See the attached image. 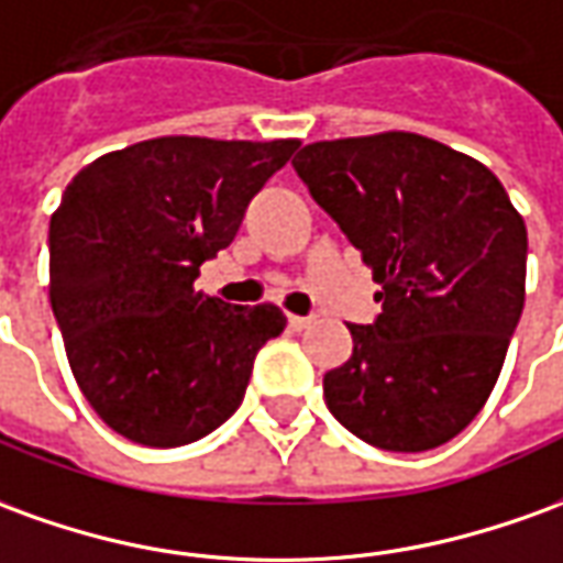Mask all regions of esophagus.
<instances>
[{
	"mask_svg": "<svg viewBox=\"0 0 563 563\" xmlns=\"http://www.w3.org/2000/svg\"><path fill=\"white\" fill-rule=\"evenodd\" d=\"M310 320H313V317H298V313H289V317H286V322H289V329H292V332H301V329H308Z\"/></svg>",
	"mask_w": 563,
	"mask_h": 563,
	"instance_id": "obj_1",
	"label": "esophagus"
}]
</instances>
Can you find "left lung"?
<instances>
[{"instance_id":"obj_1","label":"left lung","mask_w":563,"mask_h":563,"mask_svg":"<svg viewBox=\"0 0 563 563\" xmlns=\"http://www.w3.org/2000/svg\"><path fill=\"white\" fill-rule=\"evenodd\" d=\"M292 167L380 286L375 322H350L353 353L322 377L329 411L384 451L445 445L487 402L521 320L525 219L485 164L418 133L310 143Z\"/></svg>"}]
</instances>
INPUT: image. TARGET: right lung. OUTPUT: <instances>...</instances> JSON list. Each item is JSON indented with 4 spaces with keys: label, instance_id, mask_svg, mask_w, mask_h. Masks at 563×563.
<instances>
[{
    "label": "right lung",
    "instance_id": "obj_1",
    "mask_svg": "<svg viewBox=\"0 0 563 563\" xmlns=\"http://www.w3.org/2000/svg\"><path fill=\"white\" fill-rule=\"evenodd\" d=\"M295 148L158 136L66 186L48 231L51 310L78 387L118 435L188 445L241 408L255 353L286 317L274 305L231 308L195 280Z\"/></svg>",
    "mask_w": 563,
    "mask_h": 563
}]
</instances>
